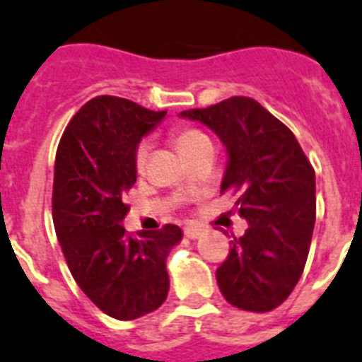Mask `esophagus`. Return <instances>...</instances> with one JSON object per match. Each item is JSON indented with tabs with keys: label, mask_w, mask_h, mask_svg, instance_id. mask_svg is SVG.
I'll use <instances>...</instances> for the list:
<instances>
[{
	"label": "esophagus",
	"mask_w": 362,
	"mask_h": 362,
	"mask_svg": "<svg viewBox=\"0 0 362 362\" xmlns=\"http://www.w3.org/2000/svg\"><path fill=\"white\" fill-rule=\"evenodd\" d=\"M184 234L187 238H191V240H195V238H199L202 234V228L195 227V225H187V227H184Z\"/></svg>",
	"instance_id": "obj_1"
}]
</instances>
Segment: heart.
<instances>
[{
    "label": "heart",
    "instance_id": "heart-1",
    "mask_svg": "<svg viewBox=\"0 0 362 362\" xmlns=\"http://www.w3.org/2000/svg\"><path fill=\"white\" fill-rule=\"evenodd\" d=\"M206 139V135L202 134L201 130H197V128H178V130L175 132V143L176 146L180 148L182 154H186L189 148H193V146L199 145L201 141ZM148 151H151V146H148L146 141L139 143L137 151H135V169L139 173L145 171L146 160H148Z\"/></svg>",
    "mask_w": 362,
    "mask_h": 362
}]
</instances>
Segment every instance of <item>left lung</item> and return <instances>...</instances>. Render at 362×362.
Instances as JSON below:
<instances>
[{
    "label": "left lung",
    "mask_w": 362,
    "mask_h": 362,
    "mask_svg": "<svg viewBox=\"0 0 362 362\" xmlns=\"http://www.w3.org/2000/svg\"><path fill=\"white\" fill-rule=\"evenodd\" d=\"M180 117L206 124L227 146L221 193H238V214L249 223L217 267L219 290L242 310L269 313L292 293L307 262L316 221L313 165L292 130L247 96Z\"/></svg>",
    "instance_id": "obj_1"
}]
</instances>
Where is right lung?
Here are the masks:
<instances>
[{
	"instance_id": "add662e5",
	"label": "right lung",
	"mask_w": 362,
	"mask_h": 362,
	"mask_svg": "<svg viewBox=\"0 0 362 362\" xmlns=\"http://www.w3.org/2000/svg\"><path fill=\"white\" fill-rule=\"evenodd\" d=\"M167 111L119 96H96L72 117L55 154L52 214L72 277L111 318L135 320L167 299V255L182 240L176 225L132 236L122 227L135 184L141 137Z\"/></svg>"
}]
</instances>
